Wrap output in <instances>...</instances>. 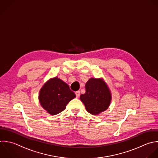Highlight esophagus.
I'll return each mask as SVG.
<instances>
[{
    "label": "esophagus",
    "mask_w": 158,
    "mask_h": 158,
    "mask_svg": "<svg viewBox=\"0 0 158 158\" xmlns=\"http://www.w3.org/2000/svg\"><path fill=\"white\" fill-rule=\"evenodd\" d=\"M75 94H76V97H77V98H79V96H80V92H79V91H77V92H75Z\"/></svg>",
    "instance_id": "esophagus-1"
}]
</instances>
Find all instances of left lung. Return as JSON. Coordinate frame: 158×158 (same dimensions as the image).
Masks as SVG:
<instances>
[{
	"label": "left lung",
	"instance_id": "1",
	"mask_svg": "<svg viewBox=\"0 0 158 158\" xmlns=\"http://www.w3.org/2000/svg\"><path fill=\"white\" fill-rule=\"evenodd\" d=\"M86 110L93 115L106 111L111 102V92L103 78H90L85 84V93L80 96Z\"/></svg>",
	"mask_w": 158,
	"mask_h": 158
}]
</instances>
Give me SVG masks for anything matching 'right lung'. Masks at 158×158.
Here are the masks:
<instances>
[{
  "mask_svg": "<svg viewBox=\"0 0 158 158\" xmlns=\"http://www.w3.org/2000/svg\"><path fill=\"white\" fill-rule=\"evenodd\" d=\"M75 94L69 85L58 77L48 80L39 91V101L41 106L50 114L56 115L63 111Z\"/></svg>",
  "mask_w": 158,
  "mask_h": 158,
  "instance_id": "obj_1",
  "label": "right lung"
}]
</instances>
